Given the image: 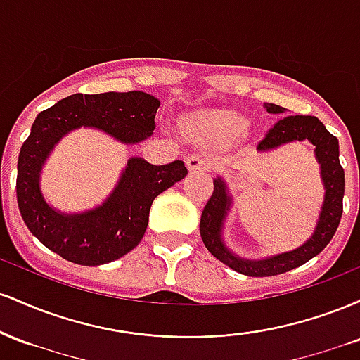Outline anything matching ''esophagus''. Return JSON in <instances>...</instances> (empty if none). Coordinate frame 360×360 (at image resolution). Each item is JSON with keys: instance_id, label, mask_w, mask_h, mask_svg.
I'll return each instance as SVG.
<instances>
[{"instance_id": "1", "label": "esophagus", "mask_w": 360, "mask_h": 360, "mask_svg": "<svg viewBox=\"0 0 360 360\" xmlns=\"http://www.w3.org/2000/svg\"><path fill=\"white\" fill-rule=\"evenodd\" d=\"M186 164H188V169L191 172L206 171V169H208V160H206V157L201 154H191L186 159Z\"/></svg>"}]
</instances>
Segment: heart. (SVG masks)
Wrapping results in <instances>:
<instances>
[{"mask_svg": "<svg viewBox=\"0 0 360 360\" xmlns=\"http://www.w3.org/2000/svg\"><path fill=\"white\" fill-rule=\"evenodd\" d=\"M200 128L206 134L218 139H237L245 134L247 128H249V122L245 118L238 117V115L214 111V113L206 115L201 120Z\"/></svg>", "mask_w": 360, "mask_h": 360, "instance_id": "heart-1", "label": "heart"}]
</instances>
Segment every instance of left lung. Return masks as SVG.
<instances>
[{
	"label": "left lung",
	"instance_id": "8db88e82",
	"mask_svg": "<svg viewBox=\"0 0 360 360\" xmlns=\"http://www.w3.org/2000/svg\"><path fill=\"white\" fill-rule=\"evenodd\" d=\"M264 108L271 115H281L286 111V108L272 105V103H264ZM303 140H308L309 143L315 146V159L320 164V177L325 194L311 237L296 249L283 252V254L267 255L262 259H245L230 250L223 238V230H225V221L232 210L233 198L226 186V181L221 176H217L213 179L214 189L201 213L200 233L206 249L230 269L250 276V278L283 274V272L303 266L309 259L320 254L335 235L342 212H344L342 200H344L345 191V174L340 166V160H338L337 137H333L316 117L295 115V117L281 118L271 128L266 139L259 143L257 150L269 152L281 146H286L289 142H303Z\"/></svg>",
	"mask_w": 360,
	"mask_h": 360
}]
</instances>
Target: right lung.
<instances>
[{"mask_svg": "<svg viewBox=\"0 0 360 360\" xmlns=\"http://www.w3.org/2000/svg\"><path fill=\"white\" fill-rule=\"evenodd\" d=\"M160 101L143 91L71 94L37 115L18 155L16 198L25 225L60 257L101 266L134 250L147 230L152 201L188 174L183 160L152 166L130 157L106 200L94 208L65 213L42 193V169L57 143L77 128H94L125 146L154 134Z\"/></svg>", "mask_w": 360, "mask_h": 360, "instance_id": "right-lung-1", "label": "right lung"}]
</instances>
